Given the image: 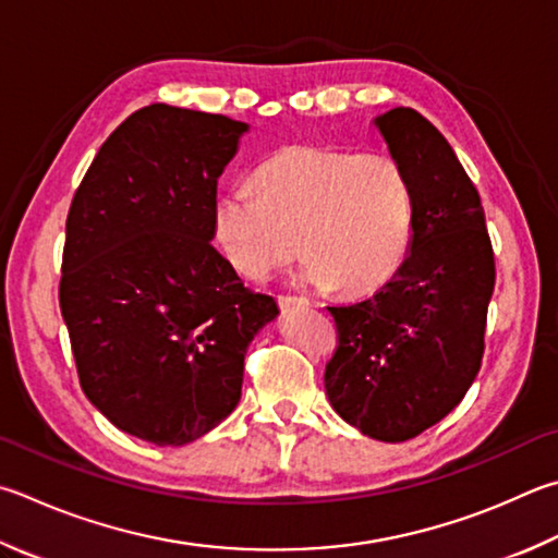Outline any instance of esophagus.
<instances>
[{"instance_id":"34e87169","label":"esophagus","mask_w":558,"mask_h":558,"mask_svg":"<svg viewBox=\"0 0 558 558\" xmlns=\"http://www.w3.org/2000/svg\"><path fill=\"white\" fill-rule=\"evenodd\" d=\"M278 302H280V307H286V310H290V307H310L307 298H295V295H280Z\"/></svg>"}]
</instances>
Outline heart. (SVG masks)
I'll list each match as a JSON object with an SVG mask.
<instances>
[{"mask_svg": "<svg viewBox=\"0 0 558 558\" xmlns=\"http://www.w3.org/2000/svg\"><path fill=\"white\" fill-rule=\"evenodd\" d=\"M211 236L248 280L286 266L300 244L298 282L366 295L408 253L410 187L385 154L286 146L256 168L251 187H229L215 199Z\"/></svg>", "mask_w": 558, "mask_h": 558, "instance_id": "obj_1", "label": "heart"}]
</instances>
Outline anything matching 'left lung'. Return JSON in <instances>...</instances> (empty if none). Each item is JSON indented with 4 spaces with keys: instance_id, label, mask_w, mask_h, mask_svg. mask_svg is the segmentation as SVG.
I'll return each mask as SVG.
<instances>
[{
    "instance_id": "1",
    "label": "left lung",
    "mask_w": 558,
    "mask_h": 558,
    "mask_svg": "<svg viewBox=\"0 0 558 558\" xmlns=\"http://www.w3.org/2000/svg\"><path fill=\"white\" fill-rule=\"evenodd\" d=\"M373 129L408 180L412 236L376 295L329 307L339 349L324 390L343 422L395 444L447 417L478 376L495 260L478 190L439 129L410 107Z\"/></svg>"
}]
</instances>
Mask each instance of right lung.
I'll use <instances>...</instances> for the list:
<instances>
[{
    "label": "right lung",
    "instance_id": "obj_1",
    "mask_svg": "<svg viewBox=\"0 0 558 558\" xmlns=\"http://www.w3.org/2000/svg\"><path fill=\"white\" fill-rule=\"evenodd\" d=\"M251 126L150 105L73 197L60 312L87 400L131 437L182 447L241 400L253 337L280 314L211 246L217 180Z\"/></svg>",
    "mask_w": 558,
    "mask_h": 558
}]
</instances>
